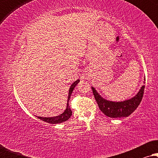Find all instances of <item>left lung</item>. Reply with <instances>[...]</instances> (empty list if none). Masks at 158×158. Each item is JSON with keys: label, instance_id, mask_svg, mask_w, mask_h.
Instances as JSON below:
<instances>
[{"label": "left lung", "instance_id": "obj_1", "mask_svg": "<svg viewBox=\"0 0 158 158\" xmlns=\"http://www.w3.org/2000/svg\"><path fill=\"white\" fill-rule=\"evenodd\" d=\"M144 84L145 83V78L144 79ZM95 99L98 103L99 109L106 116L111 118L127 117L135 111L141 102L143 97L144 85H143L139 91L132 98L122 101H111L103 98L96 88L92 86Z\"/></svg>", "mask_w": 158, "mask_h": 158}]
</instances>
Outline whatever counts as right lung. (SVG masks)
Returning a JSON list of instances; mask_svg holds the SVG:
<instances>
[{
    "instance_id": "obj_1",
    "label": "right lung",
    "mask_w": 158,
    "mask_h": 158,
    "mask_svg": "<svg viewBox=\"0 0 158 158\" xmlns=\"http://www.w3.org/2000/svg\"><path fill=\"white\" fill-rule=\"evenodd\" d=\"M79 82H80V80L77 79V81H75L74 83L70 85V89H69V93H68V101H67V107L63 113L60 114V115H58L56 116H52V117H44V116H36L38 118H40V119L44 121V122L49 123V124H60V123H62L65 122V121H68L69 118H70V116H72V113H73L70 109V105H69V101H70L71 94H72L73 90H74L75 86L77 85V84Z\"/></svg>"
}]
</instances>
